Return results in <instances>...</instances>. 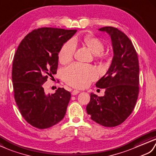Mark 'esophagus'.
I'll use <instances>...</instances> for the list:
<instances>
[{"mask_svg": "<svg viewBox=\"0 0 156 156\" xmlns=\"http://www.w3.org/2000/svg\"><path fill=\"white\" fill-rule=\"evenodd\" d=\"M79 93H80V91H78V90H73V91H72L71 94H72L73 95H77Z\"/></svg>", "mask_w": 156, "mask_h": 156, "instance_id": "esophagus-1", "label": "esophagus"}]
</instances>
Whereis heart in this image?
Wrapping results in <instances>:
<instances>
[{
	"label": "heart",
	"instance_id": "b5f03b06",
	"mask_svg": "<svg viewBox=\"0 0 156 156\" xmlns=\"http://www.w3.org/2000/svg\"><path fill=\"white\" fill-rule=\"evenodd\" d=\"M83 43L94 55L100 57L104 50V44L99 39L91 35L84 37ZM76 44L73 40L65 43L58 53V60L62 64L70 62L73 57ZM97 71L94 67L79 63L73 64L65 69L63 73L64 81L69 85L77 88H84L97 78Z\"/></svg>",
	"mask_w": 156,
	"mask_h": 156
}]
</instances>
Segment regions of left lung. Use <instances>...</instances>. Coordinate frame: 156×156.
<instances>
[{"mask_svg": "<svg viewBox=\"0 0 156 156\" xmlns=\"http://www.w3.org/2000/svg\"><path fill=\"white\" fill-rule=\"evenodd\" d=\"M112 40L113 57L96 87L105 89L102 97L91 93L86 107L91 119L105 127L122 123L133 112L139 93V62L133 43L125 33L112 27L98 29Z\"/></svg>", "mask_w": 156, "mask_h": 156, "instance_id": "obj_1", "label": "left lung"}]
</instances>
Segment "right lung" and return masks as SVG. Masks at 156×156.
Returning a JSON list of instances; mask_svg holds the SVG:
<instances>
[{"label":"right lung","mask_w":156,"mask_h":156,"mask_svg":"<svg viewBox=\"0 0 156 156\" xmlns=\"http://www.w3.org/2000/svg\"><path fill=\"white\" fill-rule=\"evenodd\" d=\"M77 32L44 27L33 30L20 42L14 56L12 80L15 99L27 122L46 129L63 119L71 93L58 88L46 94L43 84L49 76L56 74L59 51Z\"/></svg>","instance_id":"obj_1"}]
</instances>
